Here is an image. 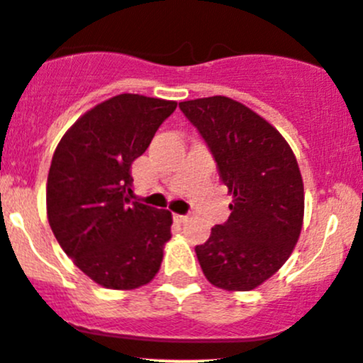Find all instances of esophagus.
Wrapping results in <instances>:
<instances>
[{"mask_svg": "<svg viewBox=\"0 0 363 363\" xmlns=\"http://www.w3.org/2000/svg\"><path fill=\"white\" fill-rule=\"evenodd\" d=\"M174 218H177L180 223H185V222H189L190 216L189 215H174Z\"/></svg>", "mask_w": 363, "mask_h": 363, "instance_id": "34e87169", "label": "esophagus"}]
</instances>
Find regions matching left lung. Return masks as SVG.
<instances>
[{
  "label": "left lung",
  "mask_w": 363,
  "mask_h": 363,
  "mask_svg": "<svg viewBox=\"0 0 363 363\" xmlns=\"http://www.w3.org/2000/svg\"><path fill=\"white\" fill-rule=\"evenodd\" d=\"M233 194L230 216L196 246L201 269L223 290H253L292 253L302 229L304 185L292 148L260 115L225 96L180 103Z\"/></svg>",
  "instance_id": "obj_1"
}]
</instances>
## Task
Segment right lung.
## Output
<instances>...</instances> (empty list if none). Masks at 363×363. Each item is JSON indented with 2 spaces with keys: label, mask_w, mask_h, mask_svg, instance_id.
Masks as SVG:
<instances>
[{
  "label": "right lung",
  "mask_w": 363,
  "mask_h": 363,
  "mask_svg": "<svg viewBox=\"0 0 363 363\" xmlns=\"http://www.w3.org/2000/svg\"><path fill=\"white\" fill-rule=\"evenodd\" d=\"M174 101L121 94L78 118L52 157L47 215L66 255L111 290L147 285L171 238L167 209L129 199L130 166L150 145Z\"/></svg>",
  "instance_id": "add662e5"
}]
</instances>
